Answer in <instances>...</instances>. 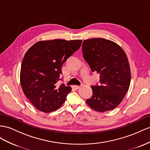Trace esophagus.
Here are the masks:
<instances>
[{
    "label": "esophagus",
    "instance_id": "1",
    "mask_svg": "<svg viewBox=\"0 0 150 150\" xmlns=\"http://www.w3.org/2000/svg\"><path fill=\"white\" fill-rule=\"evenodd\" d=\"M73 87L74 88V89H79V88H80V86H73Z\"/></svg>",
    "mask_w": 150,
    "mask_h": 150
}]
</instances>
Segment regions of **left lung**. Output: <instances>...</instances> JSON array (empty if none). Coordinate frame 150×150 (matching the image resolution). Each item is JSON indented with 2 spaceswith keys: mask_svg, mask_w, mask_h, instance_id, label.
<instances>
[{
  "mask_svg": "<svg viewBox=\"0 0 150 150\" xmlns=\"http://www.w3.org/2000/svg\"><path fill=\"white\" fill-rule=\"evenodd\" d=\"M82 52L92 71L100 75L101 84L91 87L93 94L86 100L87 105L99 112L115 109L130 86V69L126 54L117 43L101 38L84 40Z\"/></svg>",
  "mask_w": 150,
  "mask_h": 150,
  "instance_id": "1",
  "label": "left lung"
}]
</instances>
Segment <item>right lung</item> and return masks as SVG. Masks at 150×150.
Returning <instances> with one entry per match:
<instances>
[{
	"label": "right lung",
	"mask_w": 150,
	"mask_h": 150,
	"mask_svg": "<svg viewBox=\"0 0 150 150\" xmlns=\"http://www.w3.org/2000/svg\"><path fill=\"white\" fill-rule=\"evenodd\" d=\"M82 40L55 39L37 42L24 56L20 71L23 91L40 112L56 111L66 100L71 87L57 84L61 67L80 47Z\"/></svg>",
	"instance_id": "1"
}]
</instances>
